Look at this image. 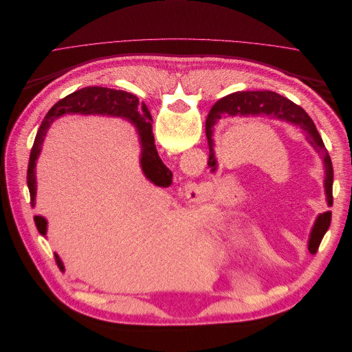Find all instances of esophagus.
<instances>
[{
	"instance_id": "34e87169",
	"label": "esophagus",
	"mask_w": 352,
	"mask_h": 352,
	"mask_svg": "<svg viewBox=\"0 0 352 352\" xmlns=\"http://www.w3.org/2000/svg\"><path fill=\"white\" fill-rule=\"evenodd\" d=\"M186 192L199 195V194H201V186H199V185H197V184H189V185L186 186Z\"/></svg>"
}]
</instances>
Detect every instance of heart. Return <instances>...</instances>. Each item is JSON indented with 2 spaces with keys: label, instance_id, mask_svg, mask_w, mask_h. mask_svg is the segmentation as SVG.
I'll use <instances>...</instances> for the list:
<instances>
[{
  "label": "heart",
  "instance_id": "obj_1",
  "mask_svg": "<svg viewBox=\"0 0 352 352\" xmlns=\"http://www.w3.org/2000/svg\"><path fill=\"white\" fill-rule=\"evenodd\" d=\"M243 239V235L241 233V235H238V241H242Z\"/></svg>",
  "mask_w": 352,
  "mask_h": 352
}]
</instances>
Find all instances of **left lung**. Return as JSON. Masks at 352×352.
Listing matches in <instances>:
<instances>
[{
    "label": "left lung",
    "mask_w": 352,
    "mask_h": 352,
    "mask_svg": "<svg viewBox=\"0 0 352 352\" xmlns=\"http://www.w3.org/2000/svg\"><path fill=\"white\" fill-rule=\"evenodd\" d=\"M223 114L236 116V114H267L278 117V119H283L287 122H292L298 124L305 132V136L308 142L316 148L317 153H320L324 162V170H326V179H324V188H326V197L327 204H333L332 197V186H333V167L332 160L326 150L323 144V140L320 133H318L314 122L311 117L308 116L300 105H296L291 100H287L282 95L272 92V91H243V92H235L230 94L228 97L219 100L214 105H212L207 122H206V133L207 141L210 148V157H208V166L216 168V158L214 153H212V140H211V126L216 123L217 119H221ZM330 219H332V212L327 211L318 216L316 220V225L311 232L310 243H308V250L311 254L317 252L318 245H320L324 233L327 232L330 226Z\"/></svg>",
    "instance_id": "obj_1"
}]
</instances>
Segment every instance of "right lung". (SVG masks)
I'll use <instances>...</instances> for the list:
<instances>
[{"label": "right lung", "instance_id": "obj_1", "mask_svg": "<svg viewBox=\"0 0 352 352\" xmlns=\"http://www.w3.org/2000/svg\"><path fill=\"white\" fill-rule=\"evenodd\" d=\"M143 114L141 115L140 113ZM65 113H82V114H113L122 116L129 119L138 127L141 135L142 142V170L145 176L158 186H170L172 185V172L163 164L162 158L158 157V153L154 145V135H153V117L148 111L146 105L140 104L133 94L126 91H117L102 87H88L79 89L67 95L66 98L60 100L54 107H52L45 119L42 120L38 133L35 136L34 146L30 150L29 164H28V188L30 194V206H35V194H36V180H35V163L41 153V145L44 142V136L48 131L52 120L57 119L58 116ZM35 225L39 233L45 235L47 221L39 216H35ZM56 260L58 267L63 270V264L56 254Z\"/></svg>", "mask_w": 352, "mask_h": 352}]
</instances>
